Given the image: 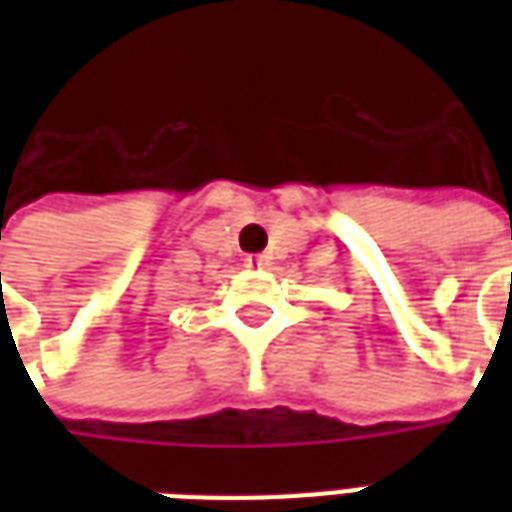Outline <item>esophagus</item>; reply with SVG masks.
<instances>
[{
  "mask_svg": "<svg viewBox=\"0 0 512 512\" xmlns=\"http://www.w3.org/2000/svg\"><path fill=\"white\" fill-rule=\"evenodd\" d=\"M266 266V257L263 255H249L246 257V268H263Z\"/></svg>",
  "mask_w": 512,
  "mask_h": 512,
  "instance_id": "esophagus-1",
  "label": "esophagus"
}]
</instances>
